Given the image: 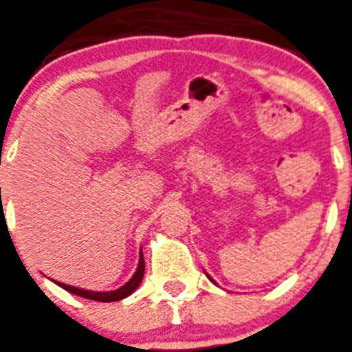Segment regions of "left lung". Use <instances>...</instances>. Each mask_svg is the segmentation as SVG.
Instances as JSON below:
<instances>
[{
    "label": "left lung",
    "instance_id": "8db88e82",
    "mask_svg": "<svg viewBox=\"0 0 352 352\" xmlns=\"http://www.w3.org/2000/svg\"><path fill=\"white\" fill-rule=\"evenodd\" d=\"M204 273H206V272H204ZM206 276H208V278H210V280H211V282H213V284H214V285H217V282H214V280H213V278H211V276H210V275H208V273H206Z\"/></svg>",
    "mask_w": 352,
    "mask_h": 352
}]
</instances>
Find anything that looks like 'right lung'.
Masks as SVG:
<instances>
[{
	"label": "right lung",
	"instance_id": "1",
	"mask_svg": "<svg viewBox=\"0 0 352 352\" xmlns=\"http://www.w3.org/2000/svg\"><path fill=\"white\" fill-rule=\"evenodd\" d=\"M142 276H144V257H142V250L139 252V264L135 273L132 275L129 282L125 285H121L120 289L116 291H88V289H80V287H74V285L68 284H61V282H56V284L63 287L65 291L72 292V294H76V296L86 298V300H93V301H104V303H111V301H120L125 300L126 296H130L135 289L139 287V284L142 282Z\"/></svg>",
	"mask_w": 352,
	"mask_h": 352
}]
</instances>
